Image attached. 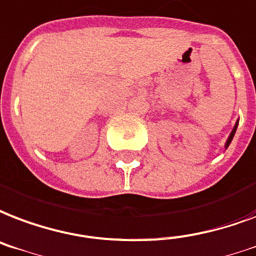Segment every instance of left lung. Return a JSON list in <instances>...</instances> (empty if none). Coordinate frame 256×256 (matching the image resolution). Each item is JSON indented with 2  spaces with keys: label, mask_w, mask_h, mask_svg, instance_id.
<instances>
[{
  "label": "left lung",
  "mask_w": 256,
  "mask_h": 256,
  "mask_svg": "<svg viewBox=\"0 0 256 256\" xmlns=\"http://www.w3.org/2000/svg\"><path fill=\"white\" fill-rule=\"evenodd\" d=\"M238 124H239V120H236V124H235V126H234V128H232L231 134H230V136H228L227 142H226V149H227L228 146H230V144H231V142H232V140H234V136H235V132H236Z\"/></svg>",
  "instance_id": "obj_1"
}]
</instances>
